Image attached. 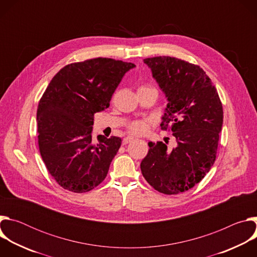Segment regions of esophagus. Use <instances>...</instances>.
Returning <instances> with one entry per match:
<instances>
[{
	"instance_id": "obj_1",
	"label": "esophagus",
	"mask_w": 257,
	"mask_h": 257,
	"mask_svg": "<svg viewBox=\"0 0 257 257\" xmlns=\"http://www.w3.org/2000/svg\"><path fill=\"white\" fill-rule=\"evenodd\" d=\"M134 140V138L133 137H131V136H127V137H125L124 139H123V144H128V143H130V142H132Z\"/></svg>"
}]
</instances>
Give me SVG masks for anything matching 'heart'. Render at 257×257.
I'll list each match as a JSON object with an SVG mask.
<instances>
[{
  "label": "heart",
  "instance_id": "heart-1",
  "mask_svg": "<svg viewBox=\"0 0 257 257\" xmlns=\"http://www.w3.org/2000/svg\"><path fill=\"white\" fill-rule=\"evenodd\" d=\"M142 87H146V86H142ZM142 87H140V88H142ZM151 124H152V120H150V119L134 120V121L130 122L126 128H127V131L131 135H142L149 131Z\"/></svg>",
  "mask_w": 257,
  "mask_h": 257
}]
</instances>
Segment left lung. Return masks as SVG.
Masks as SVG:
<instances>
[{
    "label": "left lung",
    "instance_id": "left-lung-1",
    "mask_svg": "<svg viewBox=\"0 0 257 257\" xmlns=\"http://www.w3.org/2000/svg\"><path fill=\"white\" fill-rule=\"evenodd\" d=\"M168 98L162 130H171L177 146L150 142L141 164L143 177L157 191L172 195L199 183L212 167L223 126V105L210 78L198 65L175 57L143 60Z\"/></svg>",
    "mask_w": 257,
    "mask_h": 257
}]
</instances>
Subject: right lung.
I'll list each match as a JSON object with an SVG mask.
<instances>
[{
	"label": "right lung",
	"mask_w": 257,
	"mask_h": 257,
	"mask_svg": "<svg viewBox=\"0 0 257 257\" xmlns=\"http://www.w3.org/2000/svg\"><path fill=\"white\" fill-rule=\"evenodd\" d=\"M134 67L109 58L89 59L66 65L48 85L36 113L39 148L62 188L88 192L106 177L122 140L99 135L93 143V116L108 107L125 73Z\"/></svg>",
	"instance_id": "right-lung-1"
}]
</instances>
